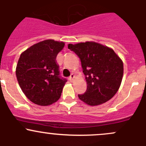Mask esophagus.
Instances as JSON below:
<instances>
[{
    "label": "esophagus",
    "mask_w": 146,
    "mask_h": 146,
    "mask_svg": "<svg viewBox=\"0 0 146 146\" xmlns=\"http://www.w3.org/2000/svg\"><path fill=\"white\" fill-rule=\"evenodd\" d=\"M74 79H75V75L74 74L70 75V76L69 77V80H70V82H73L74 81Z\"/></svg>",
    "instance_id": "esophagus-1"
}]
</instances>
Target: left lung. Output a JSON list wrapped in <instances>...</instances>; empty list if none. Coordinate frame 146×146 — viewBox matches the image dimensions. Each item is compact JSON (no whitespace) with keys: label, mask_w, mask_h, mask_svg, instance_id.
Returning <instances> with one entry per match:
<instances>
[{"label":"left lung","mask_w":146,"mask_h":146,"mask_svg":"<svg viewBox=\"0 0 146 146\" xmlns=\"http://www.w3.org/2000/svg\"><path fill=\"white\" fill-rule=\"evenodd\" d=\"M68 48L80 58L88 85L86 92L78 95L79 99L90 106L111 100L123 78V64L120 57L112 48L95 42L69 44Z\"/></svg>","instance_id":"1"}]
</instances>
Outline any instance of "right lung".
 <instances>
[{"label":"right lung","mask_w":146,"mask_h":146,"mask_svg":"<svg viewBox=\"0 0 146 146\" xmlns=\"http://www.w3.org/2000/svg\"><path fill=\"white\" fill-rule=\"evenodd\" d=\"M63 42L46 39L32 45L20 55L16 67L19 85L28 99L40 106L58 100L67 80L61 78L56 58Z\"/></svg>","instance_id":"right-lung-1"}]
</instances>
